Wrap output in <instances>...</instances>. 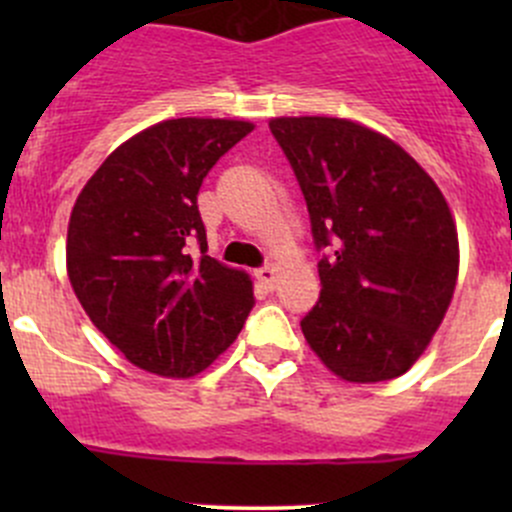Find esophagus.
Instances as JSON below:
<instances>
[{
  "label": "esophagus",
  "instance_id": "1",
  "mask_svg": "<svg viewBox=\"0 0 512 512\" xmlns=\"http://www.w3.org/2000/svg\"><path fill=\"white\" fill-rule=\"evenodd\" d=\"M255 280L260 282V285L265 287V289H275V285H277V270L272 265L260 267V270L255 272Z\"/></svg>",
  "mask_w": 512,
  "mask_h": 512
}]
</instances>
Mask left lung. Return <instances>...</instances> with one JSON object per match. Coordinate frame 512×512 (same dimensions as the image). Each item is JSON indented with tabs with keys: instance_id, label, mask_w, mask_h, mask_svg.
I'll list each match as a JSON object with an SVG mask.
<instances>
[{
	"instance_id": "1",
	"label": "left lung",
	"mask_w": 512,
	"mask_h": 512,
	"mask_svg": "<svg viewBox=\"0 0 512 512\" xmlns=\"http://www.w3.org/2000/svg\"><path fill=\"white\" fill-rule=\"evenodd\" d=\"M312 220L322 292L309 349L349 384L406 374L441 327L458 280V230L431 175L399 143L334 116L270 121Z\"/></svg>"
}]
</instances>
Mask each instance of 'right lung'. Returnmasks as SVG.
Segmentation results:
<instances>
[{"mask_svg": "<svg viewBox=\"0 0 512 512\" xmlns=\"http://www.w3.org/2000/svg\"><path fill=\"white\" fill-rule=\"evenodd\" d=\"M255 128L235 118H170L116 148L76 198L66 272L98 332L165 379L208 369L240 334L255 297L247 272L208 252L198 190ZM199 240L201 255L187 245Z\"/></svg>", "mask_w": 512, "mask_h": 512, "instance_id": "right-lung-1", "label": "right lung"}]
</instances>
